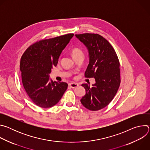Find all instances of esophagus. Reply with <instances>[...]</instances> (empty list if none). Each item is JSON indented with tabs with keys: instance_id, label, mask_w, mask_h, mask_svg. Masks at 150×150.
I'll return each instance as SVG.
<instances>
[{
	"instance_id": "1",
	"label": "esophagus",
	"mask_w": 150,
	"mask_h": 150,
	"mask_svg": "<svg viewBox=\"0 0 150 150\" xmlns=\"http://www.w3.org/2000/svg\"><path fill=\"white\" fill-rule=\"evenodd\" d=\"M69 87H71L72 88H74L77 87L79 85H78V83H74V82H73V83H70L69 84Z\"/></svg>"
}]
</instances>
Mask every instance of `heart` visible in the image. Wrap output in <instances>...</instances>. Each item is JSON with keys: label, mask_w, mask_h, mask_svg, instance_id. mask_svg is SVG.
I'll list each match as a JSON object with an SVG mask.
<instances>
[{"label": "heart", "mask_w": 150, "mask_h": 150, "mask_svg": "<svg viewBox=\"0 0 150 150\" xmlns=\"http://www.w3.org/2000/svg\"><path fill=\"white\" fill-rule=\"evenodd\" d=\"M71 54H72V57H74L75 56H79L81 54H83V52L80 49H79L78 47H75L72 50Z\"/></svg>", "instance_id": "heart-1"}]
</instances>
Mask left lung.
<instances>
[{
  "label": "left lung",
  "instance_id": "left-lung-1",
  "mask_svg": "<svg viewBox=\"0 0 150 150\" xmlns=\"http://www.w3.org/2000/svg\"><path fill=\"white\" fill-rule=\"evenodd\" d=\"M88 52L89 64L85 76L95 78L96 83H82L85 90L81 103L92 111L103 109L115 96L120 83V64L117 54L109 41L97 34H76Z\"/></svg>",
  "mask_w": 150,
  "mask_h": 150
}]
</instances>
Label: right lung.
<instances>
[{"instance_id":"right-lung-1","label":"right lung","mask_w":150,"mask_h":150,"mask_svg":"<svg viewBox=\"0 0 150 150\" xmlns=\"http://www.w3.org/2000/svg\"><path fill=\"white\" fill-rule=\"evenodd\" d=\"M73 36L74 34H68L41 40L30 46L21 57L23 86L33 102L40 108L56 105L68 88L66 82H53L50 74Z\"/></svg>"}]
</instances>
